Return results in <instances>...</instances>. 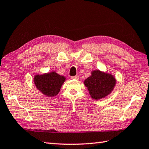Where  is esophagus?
<instances>
[{"label":"esophagus","mask_w":149,"mask_h":149,"mask_svg":"<svg viewBox=\"0 0 149 149\" xmlns=\"http://www.w3.org/2000/svg\"><path fill=\"white\" fill-rule=\"evenodd\" d=\"M71 78L72 79H78L79 76H78V75H75V76H72Z\"/></svg>","instance_id":"1"}]
</instances>
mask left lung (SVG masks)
<instances>
[{
	"label": "left lung",
	"mask_w": 149,
	"mask_h": 149,
	"mask_svg": "<svg viewBox=\"0 0 149 149\" xmlns=\"http://www.w3.org/2000/svg\"><path fill=\"white\" fill-rule=\"evenodd\" d=\"M84 84L87 87L92 98L100 100L111 93L116 80L112 75L96 70L92 72L91 76L85 80Z\"/></svg>",
	"instance_id": "obj_1"
}]
</instances>
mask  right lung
<instances>
[{
    "instance_id": "add662e5",
    "label": "right lung",
    "mask_w": 149,
    "mask_h": 149,
    "mask_svg": "<svg viewBox=\"0 0 149 149\" xmlns=\"http://www.w3.org/2000/svg\"><path fill=\"white\" fill-rule=\"evenodd\" d=\"M65 80V77L61 76L55 72L42 75H36L34 78L37 88L49 97L56 96L59 93Z\"/></svg>"
}]
</instances>
